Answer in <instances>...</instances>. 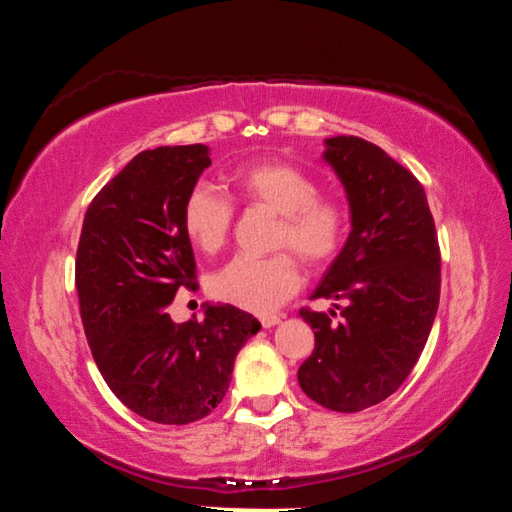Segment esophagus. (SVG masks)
<instances>
[{"mask_svg":"<svg viewBox=\"0 0 512 512\" xmlns=\"http://www.w3.org/2000/svg\"><path fill=\"white\" fill-rule=\"evenodd\" d=\"M280 316H275V314H264V316H259V323H262V327H275L277 323H280Z\"/></svg>","mask_w":512,"mask_h":512,"instance_id":"obj_1","label":"esophagus"}]
</instances>
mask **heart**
<instances>
[{
	"label": "heart",
	"mask_w": 512,
	"mask_h": 512,
	"mask_svg": "<svg viewBox=\"0 0 512 512\" xmlns=\"http://www.w3.org/2000/svg\"><path fill=\"white\" fill-rule=\"evenodd\" d=\"M232 185L244 205L277 214L273 246L287 250L230 259L210 277V293L239 309L268 314L300 289L302 273L292 252L311 268L327 266L341 253L350 232V207L339 196L320 194L316 176L282 160L241 167L232 173ZM232 223L235 203L219 189L196 185L187 194L183 228L198 250L219 253L228 244Z\"/></svg>",
	"instance_id": "heart-1"
}]
</instances>
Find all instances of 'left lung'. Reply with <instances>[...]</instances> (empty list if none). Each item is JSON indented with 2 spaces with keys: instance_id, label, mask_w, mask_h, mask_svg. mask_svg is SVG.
<instances>
[{
  "instance_id": "1",
  "label": "left lung",
  "mask_w": 512,
  "mask_h": 512,
  "mask_svg": "<svg viewBox=\"0 0 512 512\" xmlns=\"http://www.w3.org/2000/svg\"><path fill=\"white\" fill-rule=\"evenodd\" d=\"M325 144L348 192L352 232L311 296L343 302L339 323L336 311L300 309L316 345L298 381L325 409L357 413L393 395L418 363L438 311L440 248L409 169L361 137Z\"/></svg>"
}]
</instances>
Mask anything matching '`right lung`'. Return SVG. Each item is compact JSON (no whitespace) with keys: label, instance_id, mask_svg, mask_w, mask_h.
Returning <instances> with one entry per match:
<instances>
[{"label":"right lung","instance_id":"1","mask_svg":"<svg viewBox=\"0 0 512 512\" xmlns=\"http://www.w3.org/2000/svg\"><path fill=\"white\" fill-rule=\"evenodd\" d=\"M205 144L158 146L121 169L85 212L76 291L92 357L110 391L158 424L210 415L228 391L237 352L259 320L232 305L173 323L167 307L196 287L183 203L210 167Z\"/></svg>","mask_w":512,"mask_h":512}]
</instances>
